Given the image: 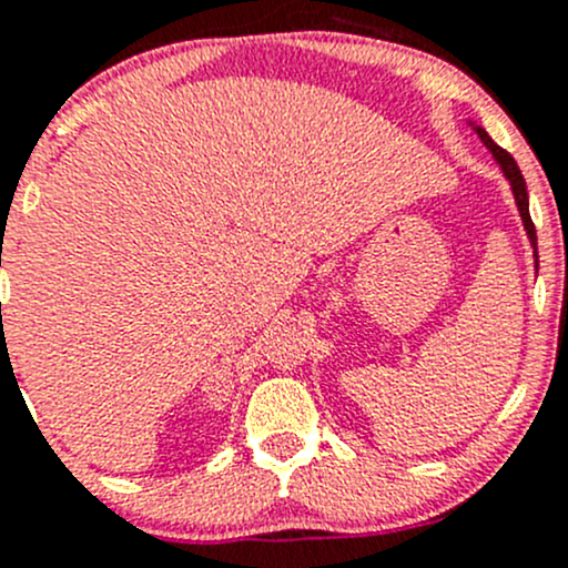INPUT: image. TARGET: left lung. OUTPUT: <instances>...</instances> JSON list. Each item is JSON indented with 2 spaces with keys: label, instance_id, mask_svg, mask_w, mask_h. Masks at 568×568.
Returning <instances> with one entry per match:
<instances>
[{
  "label": "left lung",
  "instance_id": "obj_1",
  "mask_svg": "<svg viewBox=\"0 0 568 568\" xmlns=\"http://www.w3.org/2000/svg\"><path fill=\"white\" fill-rule=\"evenodd\" d=\"M475 131H478L480 142H484V145L489 148L491 153H495V159H497V162H500L503 173H506L508 183H511V189H514V200H517V209H519V216H523L525 231H528V239H530L532 250H536V225H532V220H530V209H528V186H525V178H523V173H519L517 162H514L511 153L503 151V148L497 145V142L491 140V136L486 134L484 129H475ZM536 266H538V255H536Z\"/></svg>",
  "mask_w": 568,
  "mask_h": 568
}]
</instances>
